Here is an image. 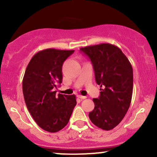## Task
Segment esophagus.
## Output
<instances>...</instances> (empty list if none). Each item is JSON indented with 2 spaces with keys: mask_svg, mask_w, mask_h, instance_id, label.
<instances>
[{
  "mask_svg": "<svg viewBox=\"0 0 157 157\" xmlns=\"http://www.w3.org/2000/svg\"><path fill=\"white\" fill-rule=\"evenodd\" d=\"M77 97H78V98L81 99V100H83V99H86V96H82V95H80V94H78Z\"/></svg>",
  "mask_w": 157,
  "mask_h": 157,
  "instance_id": "1",
  "label": "esophagus"
}]
</instances>
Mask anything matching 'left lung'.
<instances>
[{"instance_id":"obj_1","label":"left lung","mask_w":157,"mask_h":157,"mask_svg":"<svg viewBox=\"0 0 157 157\" xmlns=\"http://www.w3.org/2000/svg\"><path fill=\"white\" fill-rule=\"evenodd\" d=\"M91 60L100 95L94 98L89 113L93 124L109 131L122 121L130 106L133 93V68L120 48L100 44L80 48Z\"/></svg>"}]
</instances>
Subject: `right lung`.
<instances>
[{
  "mask_svg": "<svg viewBox=\"0 0 157 157\" xmlns=\"http://www.w3.org/2000/svg\"><path fill=\"white\" fill-rule=\"evenodd\" d=\"M75 50L47 48L36 53L29 63L23 79V93L32 118L44 130L55 133L68 124L77 105L75 94H58L63 62Z\"/></svg>",
  "mask_w": 157,
  "mask_h": 157,
  "instance_id": "1",
  "label": "right lung"
}]
</instances>
